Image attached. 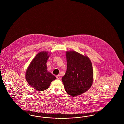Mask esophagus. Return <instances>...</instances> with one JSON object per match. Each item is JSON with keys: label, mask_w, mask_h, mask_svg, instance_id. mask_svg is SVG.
<instances>
[{"label": "esophagus", "mask_w": 124, "mask_h": 124, "mask_svg": "<svg viewBox=\"0 0 124 124\" xmlns=\"http://www.w3.org/2000/svg\"><path fill=\"white\" fill-rule=\"evenodd\" d=\"M56 78H57V79H60V75H57V76H56Z\"/></svg>", "instance_id": "34e87169"}]
</instances>
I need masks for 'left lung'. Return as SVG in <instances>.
<instances>
[{
	"instance_id": "1",
	"label": "left lung",
	"mask_w": 124,
	"mask_h": 124,
	"mask_svg": "<svg viewBox=\"0 0 124 124\" xmlns=\"http://www.w3.org/2000/svg\"><path fill=\"white\" fill-rule=\"evenodd\" d=\"M67 70L62 77L65 91L71 96L82 94L93 82V69L88 58L75 51L66 53Z\"/></svg>"
}]
</instances>
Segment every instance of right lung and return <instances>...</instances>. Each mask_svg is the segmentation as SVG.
I'll return each mask as SVG.
<instances>
[{"label": "right lung", "mask_w": 124, "mask_h": 124, "mask_svg": "<svg viewBox=\"0 0 124 124\" xmlns=\"http://www.w3.org/2000/svg\"><path fill=\"white\" fill-rule=\"evenodd\" d=\"M49 56L46 52L38 53L32 60L26 72V79L30 85L38 91L48 88L51 83L56 79L47 71L46 62Z\"/></svg>", "instance_id": "obj_1"}]
</instances>
